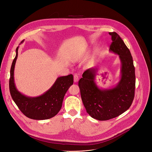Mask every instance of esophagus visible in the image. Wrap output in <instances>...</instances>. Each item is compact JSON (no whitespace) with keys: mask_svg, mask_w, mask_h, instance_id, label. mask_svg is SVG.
<instances>
[{"mask_svg":"<svg viewBox=\"0 0 152 152\" xmlns=\"http://www.w3.org/2000/svg\"><path fill=\"white\" fill-rule=\"evenodd\" d=\"M73 77H74V82H77L78 81V80H79V77L77 76V75H74Z\"/></svg>","mask_w":152,"mask_h":152,"instance_id":"1","label":"esophagus"}]
</instances>
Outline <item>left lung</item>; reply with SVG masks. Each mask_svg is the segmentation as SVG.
Returning a JSON list of instances; mask_svg holds the SVG:
<instances>
[{"label": "left lung", "mask_w": 152, "mask_h": 152, "mask_svg": "<svg viewBox=\"0 0 152 152\" xmlns=\"http://www.w3.org/2000/svg\"><path fill=\"white\" fill-rule=\"evenodd\" d=\"M109 34L113 41L110 51L119 55L121 64L119 82L114 87L101 89L95 82L97 69L91 68L83 72L78 83L86 113L100 121L115 118L126 111L135 96V67L131 52L116 32Z\"/></svg>", "instance_id": "left-lung-1"}]
</instances>
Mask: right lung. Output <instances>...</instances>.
Instances as JSON below:
<instances>
[{
    "instance_id": "1",
    "label": "right lung",
    "mask_w": 152,
    "mask_h": 152,
    "mask_svg": "<svg viewBox=\"0 0 152 152\" xmlns=\"http://www.w3.org/2000/svg\"><path fill=\"white\" fill-rule=\"evenodd\" d=\"M18 49V47L16 49V55L12 63L9 83L11 96L14 102L22 113L29 118L47 120L53 117L60 111L64 96L73 83V75L58 77L51 88L39 96H26L18 91L14 83V72Z\"/></svg>"
}]
</instances>
